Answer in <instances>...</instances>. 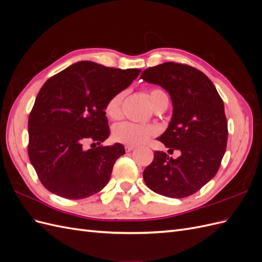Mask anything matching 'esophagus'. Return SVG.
<instances>
[{
  "mask_svg": "<svg viewBox=\"0 0 262 262\" xmlns=\"http://www.w3.org/2000/svg\"><path fill=\"white\" fill-rule=\"evenodd\" d=\"M134 148H136V147H134V146H130V145H126V146H125V150H126V152H131V150H133Z\"/></svg>",
  "mask_w": 262,
  "mask_h": 262,
  "instance_id": "esophagus-1",
  "label": "esophagus"
}]
</instances>
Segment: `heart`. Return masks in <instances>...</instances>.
Returning <instances> with one entry per match:
<instances>
[{"instance_id":"b5f03b06","label":"heart","mask_w":262,"mask_h":262,"mask_svg":"<svg viewBox=\"0 0 262 262\" xmlns=\"http://www.w3.org/2000/svg\"><path fill=\"white\" fill-rule=\"evenodd\" d=\"M147 97L153 107H156L162 101H168L167 95L160 89H150L147 92ZM124 92H119L110 98L105 107L106 115L112 119H118L121 116L122 101ZM157 133L156 126L140 124L134 122H121L114 126L113 138L118 143L136 146L144 144Z\"/></svg>"}]
</instances>
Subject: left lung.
Listing matches in <instances>:
<instances>
[{"label":"left lung","instance_id":"1","mask_svg":"<svg viewBox=\"0 0 262 262\" xmlns=\"http://www.w3.org/2000/svg\"><path fill=\"white\" fill-rule=\"evenodd\" d=\"M140 78L170 95L171 120L157 140L171 152L181 153L173 160L155 150L153 162L143 171L145 184L168 198L191 195L216 175L225 154L228 130L223 100L207 75L181 63L148 68Z\"/></svg>","mask_w":262,"mask_h":262}]
</instances>
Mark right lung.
<instances>
[{"label": "right lung", "mask_w": 262, "mask_h": 262, "mask_svg": "<svg viewBox=\"0 0 262 262\" xmlns=\"http://www.w3.org/2000/svg\"><path fill=\"white\" fill-rule=\"evenodd\" d=\"M140 72L81 61L43 84L28 118V156L50 192L77 200L108 184L114 164L125 150L120 143L100 145L110 133L105 107ZM90 141L92 148L86 150Z\"/></svg>", "instance_id": "1"}]
</instances>
